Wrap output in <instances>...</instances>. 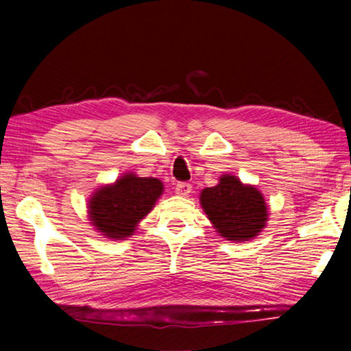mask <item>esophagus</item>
I'll list each match as a JSON object with an SVG mask.
<instances>
[{"instance_id": "esophagus-1", "label": "esophagus", "mask_w": 351, "mask_h": 351, "mask_svg": "<svg viewBox=\"0 0 351 351\" xmlns=\"http://www.w3.org/2000/svg\"><path fill=\"white\" fill-rule=\"evenodd\" d=\"M176 193L181 195V197H187V195L192 192V186L189 182H178L176 184Z\"/></svg>"}]
</instances>
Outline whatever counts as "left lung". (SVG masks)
I'll list each match as a JSON object with an SVG mask.
<instances>
[{"label": "left lung", "instance_id": "left-lung-1", "mask_svg": "<svg viewBox=\"0 0 351 351\" xmlns=\"http://www.w3.org/2000/svg\"><path fill=\"white\" fill-rule=\"evenodd\" d=\"M199 199L213 228L226 240L254 239L268 219L263 195L255 187L243 186L235 176H221L215 187L201 192Z\"/></svg>", "mask_w": 351, "mask_h": 351}]
</instances>
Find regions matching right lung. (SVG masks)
<instances>
[{
	"mask_svg": "<svg viewBox=\"0 0 351 351\" xmlns=\"http://www.w3.org/2000/svg\"><path fill=\"white\" fill-rule=\"evenodd\" d=\"M162 182L156 178L125 175L112 186L102 187L90 199V218L108 239L122 240L133 235L162 193Z\"/></svg>",
	"mask_w": 351,
	"mask_h": 351,
	"instance_id": "right-lung-1",
	"label": "right lung"
}]
</instances>
